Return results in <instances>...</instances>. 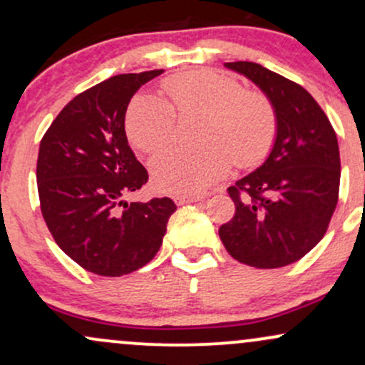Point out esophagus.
<instances>
[{"label":"esophagus","instance_id":"1","mask_svg":"<svg viewBox=\"0 0 365 365\" xmlns=\"http://www.w3.org/2000/svg\"><path fill=\"white\" fill-rule=\"evenodd\" d=\"M204 199H206L204 195H187V194H178L173 197L177 206H182V204H188V202H199V200H204Z\"/></svg>","mask_w":365,"mask_h":365}]
</instances>
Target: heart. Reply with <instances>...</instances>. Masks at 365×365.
<instances>
[{"instance_id":"1","label":"heart","mask_w":365,"mask_h":365,"mask_svg":"<svg viewBox=\"0 0 365 365\" xmlns=\"http://www.w3.org/2000/svg\"><path fill=\"white\" fill-rule=\"evenodd\" d=\"M165 99L139 94L127 111V133L140 150L154 154L177 133V113L204 111L197 148L175 145L154 158V183L173 194H200L228 173L233 159L250 166L273 145L276 111L259 91L212 70L171 75L161 83Z\"/></svg>"}]
</instances>
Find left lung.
<instances>
[{
    "instance_id": "8db88e82",
    "label": "left lung",
    "mask_w": 365,
    "mask_h": 365,
    "mask_svg": "<svg viewBox=\"0 0 365 365\" xmlns=\"http://www.w3.org/2000/svg\"><path fill=\"white\" fill-rule=\"evenodd\" d=\"M267 96L276 139L257 170L228 187L235 215L220 238L238 262L261 269L288 266L317 245L340 192L336 133L316 99L299 83L252 61L225 63Z\"/></svg>"
}]
</instances>
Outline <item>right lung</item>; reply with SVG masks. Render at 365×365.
Instances as JSON below:
<instances>
[{
  "label": "right lung",
  "instance_id": "1",
  "mask_svg": "<svg viewBox=\"0 0 365 365\" xmlns=\"http://www.w3.org/2000/svg\"><path fill=\"white\" fill-rule=\"evenodd\" d=\"M163 70L121 73L81 92L46 130L37 156L41 212L58 247L99 276H121L158 254L170 197L127 202L149 180L125 133V113L140 86Z\"/></svg>",
  "mask_w": 365,
  "mask_h": 365
}]
</instances>
